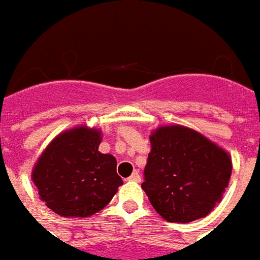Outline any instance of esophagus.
I'll return each instance as SVG.
<instances>
[{
  "mask_svg": "<svg viewBox=\"0 0 260 260\" xmlns=\"http://www.w3.org/2000/svg\"><path fill=\"white\" fill-rule=\"evenodd\" d=\"M128 181H133V182H140V175H139V172H137V171H135V172L132 174V176L128 178Z\"/></svg>",
  "mask_w": 260,
  "mask_h": 260,
  "instance_id": "1",
  "label": "esophagus"
}]
</instances>
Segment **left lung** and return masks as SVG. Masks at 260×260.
Here are the masks:
<instances>
[{"mask_svg":"<svg viewBox=\"0 0 260 260\" xmlns=\"http://www.w3.org/2000/svg\"><path fill=\"white\" fill-rule=\"evenodd\" d=\"M142 184L150 204L169 223L208 215L221 201L232 157L205 136L184 125L157 127Z\"/></svg>","mask_w":260,"mask_h":260,"instance_id":"obj_1","label":"left lung"}]
</instances>
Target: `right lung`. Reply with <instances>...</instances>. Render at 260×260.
<instances>
[{
	"label": "right lung",
	"instance_id": "1",
	"mask_svg": "<svg viewBox=\"0 0 260 260\" xmlns=\"http://www.w3.org/2000/svg\"><path fill=\"white\" fill-rule=\"evenodd\" d=\"M101 130L86 125L57 135L36 162L31 179L46 205L62 217H89L123 185L113 155L98 150Z\"/></svg>",
	"mask_w": 260,
	"mask_h": 260
}]
</instances>
